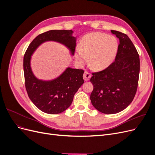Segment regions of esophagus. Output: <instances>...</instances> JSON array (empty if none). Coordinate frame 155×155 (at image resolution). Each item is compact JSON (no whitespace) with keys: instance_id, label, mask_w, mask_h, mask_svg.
Wrapping results in <instances>:
<instances>
[{"instance_id":"obj_1","label":"esophagus","mask_w":155,"mask_h":155,"mask_svg":"<svg viewBox=\"0 0 155 155\" xmlns=\"http://www.w3.org/2000/svg\"><path fill=\"white\" fill-rule=\"evenodd\" d=\"M91 78V74L90 73L88 72L87 71H85V72H84V74H83L84 80L87 81L89 80V79H90Z\"/></svg>"}]
</instances>
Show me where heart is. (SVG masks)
I'll use <instances>...</instances> for the list:
<instances>
[{"label": "heart", "mask_w": 155, "mask_h": 155, "mask_svg": "<svg viewBox=\"0 0 155 155\" xmlns=\"http://www.w3.org/2000/svg\"><path fill=\"white\" fill-rule=\"evenodd\" d=\"M118 41L114 36L102 33H93L83 37L77 48L75 57L81 64L89 58V65L94 70H101L109 65L118 50Z\"/></svg>", "instance_id": "b5f03b06"}]
</instances>
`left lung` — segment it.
I'll use <instances>...</instances> for the list:
<instances>
[{
	"label": "left lung",
	"mask_w": 155,
	"mask_h": 155,
	"mask_svg": "<svg viewBox=\"0 0 155 155\" xmlns=\"http://www.w3.org/2000/svg\"><path fill=\"white\" fill-rule=\"evenodd\" d=\"M120 40L115 61L100 72L92 73L91 100L96 109L107 114L122 111L133 101L137 91L140 58L129 37L111 30Z\"/></svg>",
	"instance_id": "1"
}]
</instances>
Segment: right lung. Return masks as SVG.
<instances>
[{"label":"right lung","mask_w":155,"mask_h":155,"mask_svg":"<svg viewBox=\"0 0 155 155\" xmlns=\"http://www.w3.org/2000/svg\"><path fill=\"white\" fill-rule=\"evenodd\" d=\"M72 30H50L43 33L31 41L26 50L23 61L25 87L30 99L39 110L50 114H59L71 105L75 94L84 83V70L68 67L54 79L48 81L37 78L31 68V58L35 50L46 41H55L64 45L74 55L76 37Z\"/></svg>","instance_id":"obj_1"}]
</instances>
